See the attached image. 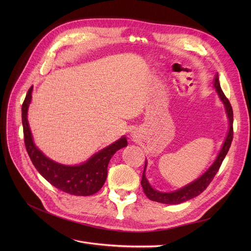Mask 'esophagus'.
Listing matches in <instances>:
<instances>
[{"instance_id":"1","label":"esophagus","mask_w":251,"mask_h":251,"mask_svg":"<svg viewBox=\"0 0 251 251\" xmlns=\"http://www.w3.org/2000/svg\"><path fill=\"white\" fill-rule=\"evenodd\" d=\"M132 135H134V134H132Z\"/></svg>"}]
</instances>
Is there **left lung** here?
Segmentation results:
<instances>
[{
  "instance_id": "left-lung-1",
  "label": "left lung",
  "mask_w": 251,
  "mask_h": 251,
  "mask_svg": "<svg viewBox=\"0 0 251 251\" xmlns=\"http://www.w3.org/2000/svg\"><path fill=\"white\" fill-rule=\"evenodd\" d=\"M213 83H214V88L216 89L217 94L219 96V99L224 104V107H225L226 116L229 122V129H228L227 136L223 142V146L216 157V160L208 167V169L205 171V172L202 173L199 178H196L192 182L186 184L185 186L171 192H163L160 190H156L151 185V183L149 182L146 176L147 167H148V160H146V165H144V170H143L142 179H141V186L143 188L144 193H146V195L151 201L161 202V203H166V204H179L182 202H185L191 199H194L196 196H199L201 192H203L204 189H206L208 184L212 182V180L214 179L215 175L217 174L222 165V162L224 161V159H225L233 139V111H232L230 101L225 97V95H224V92L221 88L218 73L214 78Z\"/></svg>"
}]
</instances>
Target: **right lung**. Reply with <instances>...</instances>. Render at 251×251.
Segmentation results:
<instances>
[{
  "instance_id": "add662e5",
  "label": "right lung",
  "mask_w": 251,
  "mask_h": 251,
  "mask_svg": "<svg viewBox=\"0 0 251 251\" xmlns=\"http://www.w3.org/2000/svg\"><path fill=\"white\" fill-rule=\"evenodd\" d=\"M31 86L22 104V124L24 142L33 166L48 182L56 188L72 195L87 196L97 193L104 184L108 175V165L114 153L127 147V138L111 143L100 151L92 154L87 161L79 165H64L50 159L34 143L28 123V108L32 99Z\"/></svg>"
}]
</instances>
